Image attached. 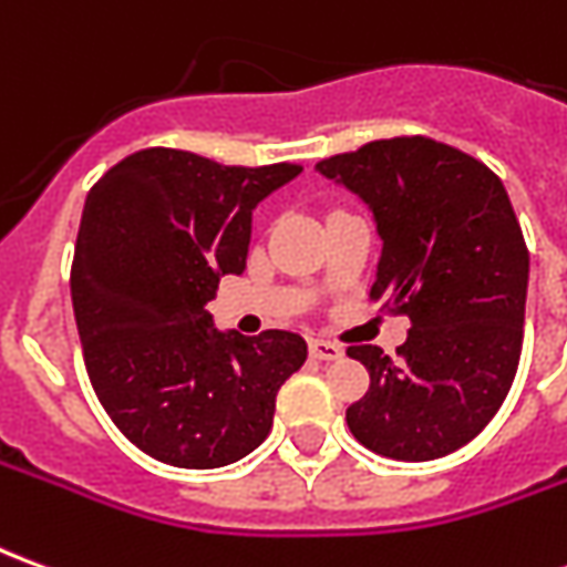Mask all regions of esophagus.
Segmentation results:
<instances>
[{
    "mask_svg": "<svg viewBox=\"0 0 567 567\" xmlns=\"http://www.w3.org/2000/svg\"><path fill=\"white\" fill-rule=\"evenodd\" d=\"M309 355L319 358V361H337V358H343V349L331 340H309Z\"/></svg>",
    "mask_w": 567,
    "mask_h": 567,
    "instance_id": "34e87169",
    "label": "esophagus"
}]
</instances>
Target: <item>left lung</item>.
Listing matches in <instances>:
<instances>
[{"instance_id": "1", "label": "left lung", "mask_w": 567, "mask_h": 567, "mask_svg": "<svg viewBox=\"0 0 567 567\" xmlns=\"http://www.w3.org/2000/svg\"><path fill=\"white\" fill-rule=\"evenodd\" d=\"M364 199L382 255L370 300L410 319L398 361L349 346L370 373L346 410L361 446L398 462L462 450L498 413L523 352L528 248L511 197L486 163L394 136L316 163Z\"/></svg>"}]
</instances>
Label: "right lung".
Instances as JSON below:
<instances>
[{"label":"right lung","mask_w":567,"mask_h":567,"mask_svg":"<svg viewBox=\"0 0 567 567\" xmlns=\"http://www.w3.org/2000/svg\"><path fill=\"white\" fill-rule=\"evenodd\" d=\"M300 169L145 148L91 187L72 260L84 368L105 413L151 458L206 471L270 434L307 340L215 331L206 303L221 276L246 270L255 206Z\"/></svg>","instance_id":"obj_1"}]
</instances>
